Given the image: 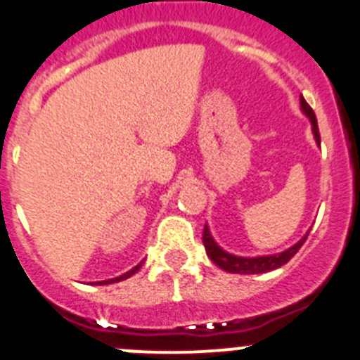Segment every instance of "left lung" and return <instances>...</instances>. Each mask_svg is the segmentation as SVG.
<instances>
[{"instance_id": "obj_1", "label": "left lung", "mask_w": 360, "mask_h": 360, "mask_svg": "<svg viewBox=\"0 0 360 360\" xmlns=\"http://www.w3.org/2000/svg\"><path fill=\"white\" fill-rule=\"evenodd\" d=\"M299 103H301V110H303L304 115L310 119L311 122V131H314V136H316V142L321 144V135H319V128H317V119L316 113L308 106V103L304 101L303 97L299 98ZM308 234H304L301 240L297 241L295 245H292L290 249L283 250L279 254H272V256H257V257H241V256H234V254L225 252L211 236V231H209L207 224L203 227V247L207 250V256L211 257V262L214 265H218L219 269L225 270V272H231V274H263V272H270V270H276L279 266H283L285 263H288L292 257L295 256L303 243L307 241Z\"/></svg>"}]
</instances>
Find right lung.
<instances>
[{
  "instance_id": "add662e5",
  "label": "right lung",
  "mask_w": 360,
  "mask_h": 360,
  "mask_svg": "<svg viewBox=\"0 0 360 360\" xmlns=\"http://www.w3.org/2000/svg\"><path fill=\"white\" fill-rule=\"evenodd\" d=\"M142 265H136V266H133L131 270H129V272H126V274H122V276H119V278H113V279H108V281H98V283H95V285H110V283H119V281H122V279H128L129 276H133L136 272V270L141 269Z\"/></svg>"
}]
</instances>
